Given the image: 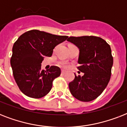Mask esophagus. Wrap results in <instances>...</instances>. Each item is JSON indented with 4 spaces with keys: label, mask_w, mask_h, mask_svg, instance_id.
<instances>
[{
    "label": "esophagus",
    "mask_w": 127,
    "mask_h": 127,
    "mask_svg": "<svg viewBox=\"0 0 127 127\" xmlns=\"http://www.w3.org/2000/svg\"><path fill=\"white\" fill-rule=\"evenodd\" d=\"M61 73L62 74H65V71H64V70H62Z\"/></svg>",
    "instance_id": "1"
}]
</instances>
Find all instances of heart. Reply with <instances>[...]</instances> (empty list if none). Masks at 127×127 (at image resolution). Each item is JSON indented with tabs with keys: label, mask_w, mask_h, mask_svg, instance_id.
<instances>
[{
	"label": "heart",
	"mask_w": 127,
	"mask_h": 127,
	"mask_svg": "<svg viewBox=\"0 0 127 127\" xmlns=\"http://www.w3.org/2000/svg\"><path fill=\"white\" fill-rule=\"evenodd\" d=\"M61 66L62 67L64 68H66L68 67L67 64L65 63H63H63H61Z\"/></svg>",
	"instance_id": "1"
}]
</instances>
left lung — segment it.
Segmentation results:
<instances>
[{
  "label": "left lung",
  "mask_w": 127,
  "mask_h": 127,
  "mask_svg": "<svg viewBox=\"0 0 127 127\" xmlns=\"http://www.w3.org/2000/svg\"><path fill=\"white\" fill-rule=\"evenodd\" d=\"M68 41L79 49L78 69L84 76L75 75L68 84L71 94L82 101L96 99L108 84L113 59L109 45L95 36L70 37Z\"/></svg>",
  "instance_id": "left-lung-1"
}]
</instances>
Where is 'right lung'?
Listing matches in <instances>:
<instances>
[{
	"mask_svg": "<svg viewBox=\"0 0 127 127\" xmlns=\"http://www.w3.org/2000/svg\"><path fill=\"white\" fill-rule=\"evenodd\" d=\"M68 38L33 30L21 35L12 47L10 64L15 81L21 92L32 98H41L51 90L53 81L61 74V69L52 66L41 70L45 57H51L54 48Z\"/></svg>",
	"mask_w": 127,
	"mask_h": 127,
	"instance_id": "obj_1",
	"label": "right lung"
}]
</instances>
